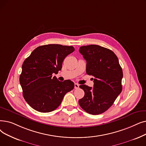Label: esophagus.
<instances>
[{"mask_svg": "<svg viewBox=\"0 0 146 146\" xmlns=\"http://www.w3.org/2000/svg\"><path fill=\"white\" fill-rule=\"evenodd\" d=\"M79 88V85L78 84H74V88L75 89H78Z\"/></svg>", "mask_w": 146, "mask_h": 146, "instance_id": "1", "label": "esophagus"}]
</instances>
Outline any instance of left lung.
Instances as JSON below:
<instances>
[{"mask_svg": "<svg viewBox=\"0 0 146 146\" xmlns=\"http://www.w3.org/2000/svg\"><path fill=\"white\" fill-rule=\"evenodd\" d=\"M79 52L86 61V73L94 77V87L80 85L85 92L79 100L88 113L99 115L108 110L122 92V69L112 50L96 45L81 46Z\"/></svg>", "mask_w": 146, "mask_h": 146, "instance_id": "8db88e82", "label": "left lung"}]
</instances>
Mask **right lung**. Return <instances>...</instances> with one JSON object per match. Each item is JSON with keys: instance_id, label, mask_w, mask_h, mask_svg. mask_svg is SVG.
I'll use <instances>...</instances> for the list:
<instances>
[{"instance_id": "obj_1", "label": "right lung", "mask_w": 146, "mask_h": 146, "mask_svg": "<svg viewBox=\"0 0 146 146\" xmlns=\"http://www.w3.org/2000/svg\"><path fill=\"white\" fill-rule=\"evenodd\" d=\"M74 50L72 46L49 44L37 47L24 60L20 82L25 100L33 109L42 113L55 110L65 94L74 88L71 80L61 82L53 76Z\"/></svg>"}]
</instances>
